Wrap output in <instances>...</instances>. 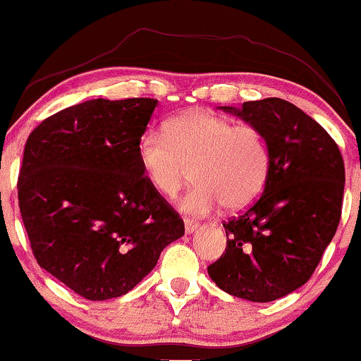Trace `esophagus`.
<instances>
[{
    "instance_id": "esophagus-1",
    "label": "esophagus",
    "mask_w": 361,
    "mask_h": 361,
    "mask_svg": "<svg viewBox=\"0 0 361 361\" xmlns=\"http://www.w3.org/2000/svg\"><path fill=\"white\" fill-rule=\"evenodd\" d=\"M184 226H185V233H194L199 228V224L192 219H184Z\"/></svg>"
}]
</instances>
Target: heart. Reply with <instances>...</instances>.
I'll list each match as a JSON object with an SVG mask.
<instances>
[{"label":"heart","instance_id":"obj_1","mask_svg":"<svg viewBox=\"0 0 361 361\" xmlns=\"http://www.w3.org/2000/svg\"><path fill=\"white\" fill-rule=\"evenodd\" d=\"M137 157L154 190L172 197L194 166L195 185L179 200L192 215H209L226 205L240 210L264 189L270 169L265 135L250 124L209 112H192L171 119L166 133L149 128L137 140Z\"/></svg>","mask_w":361,"mask_h":361}]
</instances>
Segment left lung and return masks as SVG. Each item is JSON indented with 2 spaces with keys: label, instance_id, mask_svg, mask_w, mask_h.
Returning <instances> with one entry per match:
<instances>
[{
  "label": "left lung",
  "instance_id": "8db88e82",
  "mask_svg": "<svg viewBox=\"0 0 361 361\" xmlns=\"http://www.w3.org/2000/svg\"><path fill=\"white\" fill-rule=\"evenodd\" d=\"M221 109L264 133L270 169L260 197L224 222L226 252L207 272L233 297L272 302L308 282L335 235L343 157L330 134L288 101L267 97Z\"/></svg>",
  "mask_w": 361,
  "mask_h": 361
}]
</instances>
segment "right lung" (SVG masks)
<instances>
[{
	"instance_id": "1",
	"label": "right lung",
	"mask_w": 361,
	"mask_h": 361,
	"mask_svg": "<svg viewBox=\"0 0 361 361\" xmlns=\"http://www.w3.org/2000/svg\"><path fill=\"white\" fill-rule=\"evenodd\" d=\"M157 99H91L44 119L26 140L18 199L35 259L87 300L133 290L184 221L137 157Z\"/></svg>"
}]
</instances>
